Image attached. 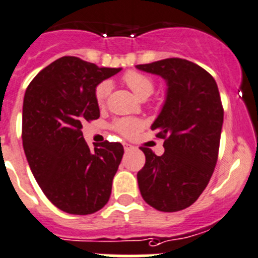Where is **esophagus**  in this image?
<instances>
[{"label":"esophagus","instance_id":"obj_1","mask_svg":"<svg viewBox=\"0 0 258 258\" xmlns=\"http://www.w3.org/2000/svg\"><path fill=\"white\" fill-rule=\"evenodd\" d=\"M133 148V147L131 146V144H127V143H124V149H125V152H127V151H131V149Z\"/></svg>","mask_w":258,"mask_h":258}]
</instances>
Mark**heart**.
Segmentation results:
<instances>
[{
  "label": "heart",
  "instance_id": "heart-1",
  "mask_svg": "<svg viewBox=\"0 0 258 258\" xmlns=\"http://www.w3.org/2000/svg\"><path fill=\"white\" fill-rule=\"evenodd\" d=\"M122 81L141 99H147V97L153 94L154 82L146 73L138 72V71H127L122 76ZM111 88L112 85L109 80H104L97 83L94 91V97L99 106L105 105L110 92H111ZM141 127L142 122L138 119H134V117H121V119H116L112 122V129L119 134H121L122 137L134 136Z\"/></svg>",
  "mask_w": 258,
  "mask_h": 258
}]
</instances>
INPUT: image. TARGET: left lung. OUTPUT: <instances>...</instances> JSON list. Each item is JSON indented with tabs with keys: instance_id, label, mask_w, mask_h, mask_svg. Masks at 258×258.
<instances>
[{
	"instance_id": "obj_1",
	"label": "left lung",
	"mask_w": 258,
	"mask_h": 258,
	"mask_svg": "<svg viewBox=\"0 0 258 258\" xmlns=\"http://www.w3.org/2000/svg\"><path fill=\"white\" fill-rule=\"evenodd\" d=\"M137 68L159 75L168 86L163 109L151 126L164 139V153L156 156L141 147L146 163L137 175L139 190L154 209L178 212L198 200L214 172L224 115L219 90L209 72L181 58Z\"/></svg>"
}]
</instances>
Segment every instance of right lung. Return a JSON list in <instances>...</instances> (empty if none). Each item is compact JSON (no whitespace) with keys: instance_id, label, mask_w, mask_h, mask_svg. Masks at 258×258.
Listing matches in <instances>:
<instances>
[{"instance_id":"right-lung-1","label":"right lung","mask_w":258,"mask_h":258,"mask_svg":"<svg viewBox=\"0 0 258 258\" xmlns=\"http://www.w3.org/2000/svg\"><path fill=\"white\" fill-rule=\"evenodd\" d=\"M119 71L62 57L41 70L25 91L26 159L44 195L68 214H92L110 199L124 148L105 141L91 151L81 129L100 117L94 97L97 83Z\"/></svg>"}]
</instances>
